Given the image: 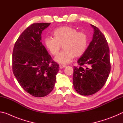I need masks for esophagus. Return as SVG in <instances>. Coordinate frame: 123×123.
<instances>
[{"instance_id": "obj_1", "label": "esophagus", "mask_w": 123, "mask_h": 123, "mask_svg": "<svg viewBox=\"0 0 123 123\" xmlns=\"http://www.w3.org/2000/svg\"><path fill=\"white\" fill-rule=\"evenodd\" d=\"M59 67H60V68H61V69H62V68L66 67V65H64V64H60Z\"/></svg>"}]
</instances>
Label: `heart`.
Returning a JSON list of instances; mask_svg holds the SVG:
<instances>
[{"instance_id": "1", "label": "heart", "mask_w": 123, "mask_h": 123, "mask_svg": "<svg viewBox=\"0 0 123 123\" xmlns=\"http://www.w3.org/2000/svg\"><path fill=\"white\" fill-rule=\"evenodd\" d=\"M54 37H46L43 43L49 52L56 55L63 44L64 50L60 53L55 60L61 64L70 63L74 56L84 55L88 45L89 38L86 33L78 31L70 26H62L55 29L53 32Z\"/></svg>"}]
</instances>
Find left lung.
I'll return each mask as SVG.
<instances>
[{
  "instance_id": "obj_1",
  "label": "left lung",
  "mask_w": 123,
  "mask_h": 123,
  "mask_svg": "<svg viewBox=\"0 0 123 123\" xmlns=\"http://www.w3.org/2000/svg\"><path fill=\"white\" fill-rule=\"evenodd\" d=\"M91 25L94 29L92 41L78 60L79 67H74V88L82 95H92L98 92L105 84L111 70L110 49L106 39L97 27Z\"/></svg>"
}]
</instances>
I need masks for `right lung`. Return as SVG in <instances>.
I'll use <instances>...</instances> for the list:
<instances>
[{
	"instance_id": "add662e5",
	"label": "right lung",
	"mask_w": 123,
	"mask_h": 123,
	"mask_svg": "<svg viewBox=\"0 0 123 123\" xmlns=\"http://www.w3.org/2000/svg\"><path fill=\"white\" fill-rule=\"evenodd\" d=\"M50 23H34L15 43L12 70L24 91L35 97L49 94L55 85L59 65L54 62L42 43V32Z\"/></svg>"
}]
</instances>
